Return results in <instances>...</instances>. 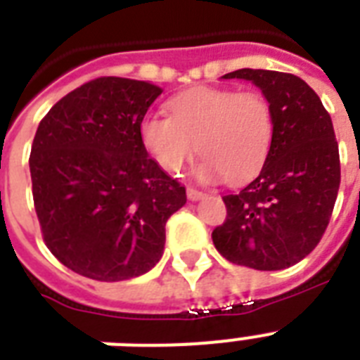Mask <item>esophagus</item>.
<instances>
[{
	"instance_id": "obj_1",
	"label": "esophagus",
	"mask_w": 360,
	"mask_h": 360,
	"mask_svg": "<svg viewBox=\"0 0 360 360\" xmlns=\"http://www.w3.org/2000/svg\"><path fill=\"white\" fill-rule=\"evenodd\" d=\"M205 196V192L202 191H196V188H186V198L192 200V202H196V200H202Z\"/></svg>"
}]
</instances>
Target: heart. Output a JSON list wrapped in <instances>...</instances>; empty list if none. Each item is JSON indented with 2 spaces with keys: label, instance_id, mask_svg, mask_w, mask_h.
Masks as SVG:
<instances>
[{
  "label": "heart",
  "instance_id": "heart-1",
  "mask_svg": "<svg viewBox=\"0 0 360 360\" xmlns=\"http://www.w3.org/2000/svg\"><path fill=\"white\" fill-rule=\"evenodd\" d=\"M172 115H147L140 123L146 151L168 174H179L198 151L203 181L240 185L259 174L273 143L274 121L257 91L192 87L168 103Z\"/></svg>",
  "mask_w": 360,
  "mask_h": 360
}]
</instances>
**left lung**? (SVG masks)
Instances as JSON below:
<instances>
[{"mask_svg":"<svg viewBox=\"0 0 360 360\" xmlns=\"http://www.w3.org/2000/svg\"><path fill=\"white\" fill-rule=\"evenodd\" d=\"M222 78L256 84L273 112L269 157L250 185L224 196L217 250L236 265L278 271L318 246L340 186V155L329 112L307 82L278 70L239 69Z\"/></svg>","mask_w":360,"mask_h":360,"instance_id":"8db88e82","label":"left lung"}]
</instances>
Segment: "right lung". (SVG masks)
<instances>
[{"mask_svg":"<svg viewBox=\"0 0 360 360\" xmlns=\"http://www.w3.org/2000/svg\"><path fill=\"white\" fill-rule=\"evenodd\" d=\"M162 87L103 76L53 104L30 155L37 219L48 250L70 271L120 282L162 257L185 186L149 158L140 123Z\"/></svg>","mask_w":360,"mask_h":360,"instance_id":"add662e5","label":"right lung"}]
</instances>
